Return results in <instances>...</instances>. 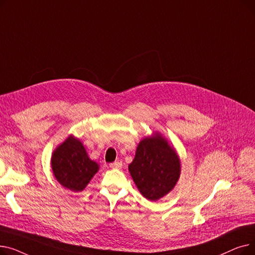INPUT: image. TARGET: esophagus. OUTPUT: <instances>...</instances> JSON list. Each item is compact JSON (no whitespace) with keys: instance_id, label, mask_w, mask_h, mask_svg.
<instances>
[{"instance_id":"obj_1","label":"esophagus","mask_w":255,"mask_h":255,"mask_svg":"<svg viewBox=\"0 0 255 255\" xmlns=\"http://www.w3.org/2000/svg\"><path fill=\"white\" fill-rule=\"evenodd\" d=\"M122 165L123 164H122V162H121V161H116V162L110 164V166L112 168H122Z\"/></svg>"}]
</instances>
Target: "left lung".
<instances>
[{"mask_svg":"<svg viewBox=\"0 0 255 255\" xmlns=\"http://www.w3.org/2000/svg\"><path fill=\"white\" fill-rule=\"evenodd\" d=\"M128 169L139 192L156 202L175 188L181 176V160L161 133L154 132L139 141Z\"/></svg>","mask_w":255,"mask_h":255,"instance_id":"left-lung-1","label":"left lung"}]
</instances>
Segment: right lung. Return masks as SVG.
Masks as SVG:
<instances>
[{
    "mask_svg": "<svg viewBox=\"0 0 255 255\" xmlns=\"http://www.w3.org/2000/svg\"><path fill=\"white\" fill-rule=\"evenodd\" d=\"M50 164L57 181L73 192L83 191L99 170V164L89 157L84 143L72 134L52 152Z\"/></svg>",
    "mask_w": 255,
    "mask_h": 255,
    "instance_id": "add662e5",
    "label": "right lung"
}]
</instances>
